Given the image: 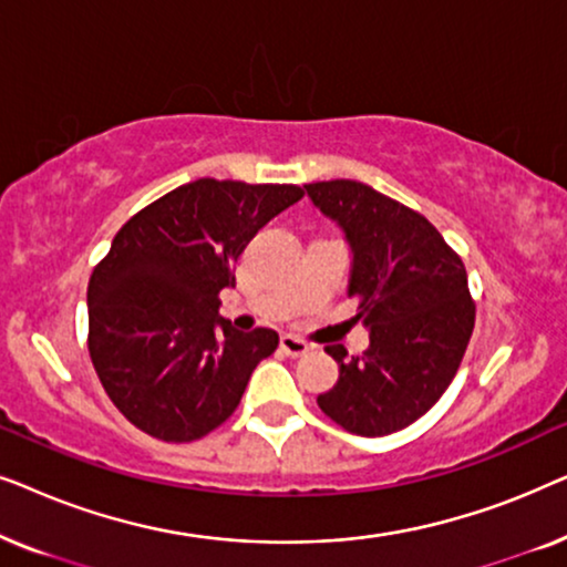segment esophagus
I'll list each match as a JSON object with an SVG mask.
<instances>
[{"instance_id": "34e87169", "label": "esophagus", "mask_w": 567, "mask_h": 567, "mask_svg": "<svg viewBox=\"0 0 567 567\" xmlns=\"http://www.w3.org/2000/svg\"><path fill=\"white\" fill-rule=\"evenodd\" d=\"M309 348H312V346H309L307 340L297 338V336H281V351L286 355H291V359H299V355H305Z\"/></svg>"}]
</instances>
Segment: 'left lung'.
Returning a JSON list of instances; mask_svg holds the SVG:
<instances>
[{
	"label": "left lung",
	"mask_w": 567,
	"mask_h": 567,
	"mask_svg": "<svg viewBox=\"0 0 567 567\" xmlns=\"http://www.w3.org/2000/svg\"><path fill=\"white\" fill-rule=\"evenodd\" d=\"M320 212L343 229L353 266L348 297L369 348L348 355L328 346L340 377L317 405L355 436H386L436 405L460 369L475 328L467 270L423 214L355 181L305 185Z\"/></svg>",
	"instance_id": "left-lung-1"
}]
</instances>
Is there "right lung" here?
<instances>
[{"label": "right lung", "mask_w": 567, "mask_h": 567, "mask_svg": "<svg viewBox=\"0 0 567 567\" xmlns=\"http://www.w3.org/2000/svg\"><path fill=\"white\" fill-rule=\"evenodd\" d=\"M305 196L299 185L185 183L131 216L87 286V348L126 421L167 444L235 413L278 332L235 330L219 291L258 229Z\"/></svg>", "instance_id": "right-lung-1"}]
</instances>
